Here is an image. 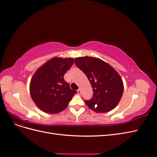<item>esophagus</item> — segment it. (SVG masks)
I'll list each match as a JSON object with an SVG mask.
<instances>
[{"mask_svg": "<svg viewBox=\"0 0 157 157\" xmlns=\"http://www.w3.org/2000/svg\"><path fill=\"white\" fill-rule=\"evenodd\" d=\"M77 93H78V95H80V94H82L81 89L79 88V89L77 90Z\"/></svg>", "mask_w": 157, "mask_h": 157, "instance_id": "34e87169", "label": "esophagus"}]
</instances>
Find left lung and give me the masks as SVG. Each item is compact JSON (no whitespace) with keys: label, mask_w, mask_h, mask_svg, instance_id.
<instances>
[{"label":"left lung","mask_w":157,"mask_h":157,"mask_svg":"<svg viewBox=\"0 0 157 157\" xmlns=\"http://www.w3.org/2000/svg\"><path fill=\"white\" fill-rule=\"evenodd\" d=\"M75 63L86 75L93 88L92 98L84 101L87 106L96 113L115 108L124 91L122 80L117 71L104 61L92 57L75 58Z\"/></svg>","instance_id":"obj_1"}]
</instances>
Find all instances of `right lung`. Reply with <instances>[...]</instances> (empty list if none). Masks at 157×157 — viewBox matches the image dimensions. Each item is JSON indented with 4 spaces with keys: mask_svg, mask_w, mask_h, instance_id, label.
Instances as JSON below:
<instances>
[{
    "mask_svg": "<svg viewBox=\"0 0 157 157\" xmlns=\"http://www.w3.org/2000/svg\"><path fill=\"white\" fill-rule=\"evenodd\" d=\"M74 63L73 58H55L38 69L30 82L31 98L41 111L56 114L67 107L76 90L70 88L64 75Z\"/></svg>",
    "mask_w": 157,
    "mask_h": 157,
    "instance_id": "obj_1",
    "label": "right lung"
}]
</instances>
